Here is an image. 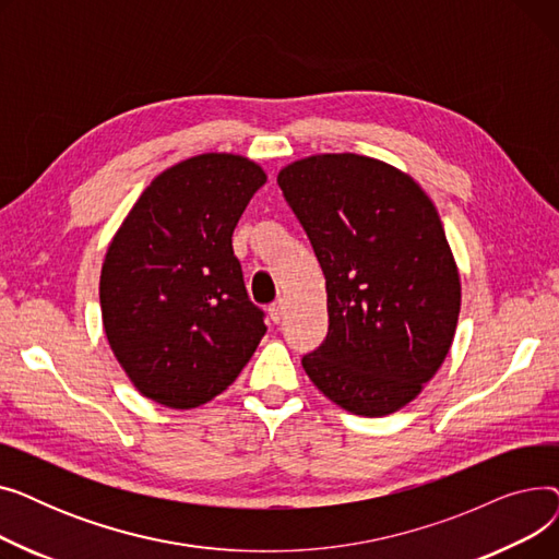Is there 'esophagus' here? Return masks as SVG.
Listing matches in <instances>:
<instances>
[{
    "mask_svg": "<svg viewBox=\"0 0 559 559\" xmlns=\"http://www.w3.org/2000/svg\"><path fill=\"white\" fill-rule=\"evenodd\" d=\"M270 317H272L274 324H281L283 317H285V301L283 299H278L276 304L270 306Z\"/></svg>",
    "mask_w": 559,
    "mask_h": 559,
    "instance_id": "1",
    "label": "esophagus"
}]
</instances>
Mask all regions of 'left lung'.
<instances>
[{
  "instance_id": "1",
  "label": "left lung",
  "mask_w": 559,
  "mask_h": 559,
  "mask_svg": "<svg viewBox=\"0 0 559 559\" xmlns=\"http://www.w3.org/2000/svg\"><path fill=\"white\" fill-rule=\"evenodd\" d=\"M276 181L326 278L329 335L301 365L346 413L388 417L421 394L457 329L460 272L435 203L358 154L308 156Z\"/></svg>"
}]
</instances>
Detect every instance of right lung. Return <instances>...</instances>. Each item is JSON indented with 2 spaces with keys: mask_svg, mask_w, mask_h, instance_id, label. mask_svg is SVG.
Here are the masks:
<instances>
[{
  "mask_svg": "<svg viewBox=\"0 0 559 559\" xmlns=\"http://www.w3.org/2000/svg\"><path fill=\"white\" fill-rule=\"evenodd\" d=\"M264 169L199 154L144 188L108 245L99 304L108 344L135 390L190 409L222 394L264 331L233 255V230Z\"/></svg>",
  "mask_w": 559,
  "mask_h": 559,
  "instance_id": "1",
  "label": "right lung"
}]
</instances>
